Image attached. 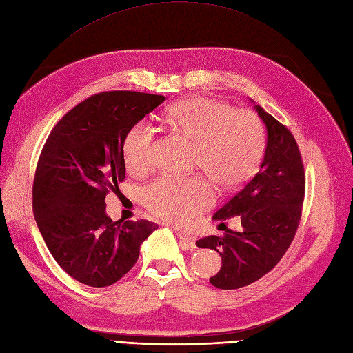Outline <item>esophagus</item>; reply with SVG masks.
<instances>
[{"instance_id":"34e87169","label":"esophagus","mask_w":353,"mask_h":353,"mask_svg":"<svg viewBox=\"0 0 353 353\" xmlns=\"http://www.w3.org/2000/svg\"><path fill=\"white\" fill-rule=\"evenodd\" d=\"M174 230H176V233H177V236H179L180 241L183 242L186 246H189V248H195V242H196V237H195V236L188 234V233H185V232H180V230H177V229H174Z\"/></svg>"}]
</instances>
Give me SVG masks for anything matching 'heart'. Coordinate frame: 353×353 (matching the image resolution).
Returning <instances> with one entry per match:
<instances>
[{"instance_id": "b5f03b06", "label": "heart", "mask_w": 353, "mask_h": 353, "mask_svg": "<svg viewBox=\"0 0 353 353\" xmlns=\"http://www.w3.org/2000/svg\"><path fill=\"white\" fill-rule=\"evenodd\" d=\"M165 123L176 132L195 139L193 163L202 167L215 183L232 188L251 177L265 148L261 120L248 110L208 98L181 99L165 111ZM155 132L146 121L136 123L123 142L129 172L143 173L150 167ZM145 207L158 217L186 224L207 210L214 193L201 176L161 177L142 192Z\"/></svg>"}]
</instances>
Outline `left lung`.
<instances>
[{
    "mask_svg": "<svg viewBox=\"0 0 353 353\" xmlns=\"http://www.w3.org/2000/svg\"><path fill=\"white\" fill-rule=\"evenodd\" d=\"M267 129V146L258 173L212 215L224 221L239 217L242 229L199 239L196 246L221 256L212 286L230 290L248 286L277 265L298 230L305 195L303 163L290 130L255 105Z\"/></svg>",
    "mask_w": 353,
    "mask_h": 353,
    "instance_id": "8db88e82",
    "label": "left lung"
}]
</instances>
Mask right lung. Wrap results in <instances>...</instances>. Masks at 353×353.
Returning <instances> with one entry per match:
<instances>
[{
  "label": "right lung",
  "instance_id": "right-lung-1",
  "mask_svg": "<svg viewBox=\"0 0 353 353\" xmlns=\"http://www.w3.org/2000/svg\"><path fill=\"white\" fill-rule=\"evenodd\" d=\"M165 97L111 90L85 99L55 124L33 180V215L59 265L90 288L119 281L155 223L112 221L105 196L126 177L128 132Z\"/></svg>",
  "mask_w": 353,
  "mask_h": 353
}]
</instances>
